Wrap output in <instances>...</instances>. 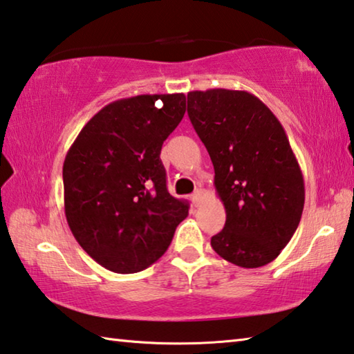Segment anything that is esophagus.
<instances>
[{"label": "esophagus", "mask_w": 354, "mask_h": 354, "mask_svg": "<svg viewBox=\"0 0 354 354\" xmlns=\"http://www.w3.org/2000/svg\"><path fill=\"white\" fill-rule=\"evenodd\" d=\"M203 196H205V194H203L201 189H196L194 192V195H192V203H194V206L198 207L201 203H203Z\"/></svg>", "instance_id": "34e87169"}]
</instances>
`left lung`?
Masks as SVG:
<instances>
[{
  "label": "left lung",
  "mask_w": 354,
  "mask_h": 354,
  "mask_svg": "<svg viewBox=\"0 0 354 354\" xmlns=\"http://www.w3.org/2000/svg\"><path fill=\"white\" fill-rule=\"evenodd\" d=\"M187 113L214 164L226 223L215 253L243 268L277 259L297 231L304 181L284 128L245 91L189 92Z\"/></svg>",
  "instance_id": "8db88e82"
}]
</instances>
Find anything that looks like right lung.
Returning <instances> with one entry per match:
<instances>
[{"mask_svg":"<svg viewBox=\"0 0 354 354\" xmlns=\"http://www.w3.org/2000/svg\"><path fill=\"white\" fill-rule=\"evenodd\" d=\"M184 113V93L117 100L88 120L65 156V217L82 250L107 270H145L189 215V203L167 190L159 158Z\"/></svg>","mask_w":354,"mask_h":354,"instance_id":"right-lung-1","label":"right lung"}]
</instances>
